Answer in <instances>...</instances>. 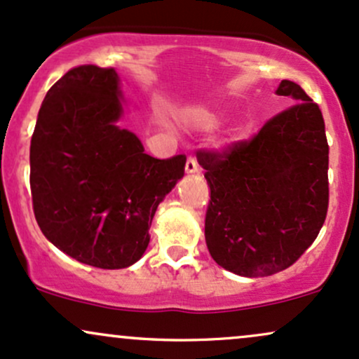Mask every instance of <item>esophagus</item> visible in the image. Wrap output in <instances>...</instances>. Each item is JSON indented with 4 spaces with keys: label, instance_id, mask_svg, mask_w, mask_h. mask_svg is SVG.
<instances>
[{
    "label": "esophagus",
    "instance_id": "esophagus-1",
    "mask_svg": "<svg viewBox=\"0 0 359 359\" xmlns=\"http://www.w3.org/2000/svg\"><path fill=\"white\" fill-rule=\"evenodd\" d=\"M184 171H187V175H195V172L200 171L198 168V163H196V159L190 156V158L187 159V166H184Z\"/></svg>",
    "mask_w": 359,
    "mask_h": 359
}]
</instances>
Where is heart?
Returning <instances> with one entry per match:
<instances>
[{
  "label": "heart",
  "instance_id": "b5f03b06",
  "mask_svg": "<svg viewBox=\"0 0 359 359\" xmlns=\"http://www.w3.org/2000/svg\"><path fill=\"white\" fill-rule=\"evenodd\" d=\"M213 122H215V118L210 115H201L196 118V123H198L200 127H210V126H213Z\"/></svg>",
  "mask_w": 359,
  "mask_h": 359
}]
</instances>
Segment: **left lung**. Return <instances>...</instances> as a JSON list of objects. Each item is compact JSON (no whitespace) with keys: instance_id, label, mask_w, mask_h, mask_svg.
Segmentation results:
<instances>
[{"instance_id":"8db88e82","label":"left lung","mask_w":359,"mask_h":359,"mask_svg":"<svg viewBox=\"0 0 359 359\" xmlns=\"http://www.w3.org/2000/svg\"><path fill=\"white\" fill-rule=\"evenodd\" d=\"M276 95L293 104L252 139L196 152L210 187L208 251L217 264L248 278L292 266L327 215L329 146L319 104L288 79Z\"/></svg>"}]
</instances>
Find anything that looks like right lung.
<instances>
[{
	"mask_svg": "<svg viewBox=\"0 0 359 359\" xmlns=\"http://www.w3.org/2000/svg\"><path fill=\"white\" fill-rule=\"evenodd\" d=\"M114 67H72L47 91L30 144V190L40 231L76 261L127 268L149 245L158 205L183 178V154L156 159L120 128Z\"/></svg>",
	"mask_w": 359,
	"mask_h": 359,
	"instance_id": "right-lung-1",
	"label": "right lung"
}]
</instances>
